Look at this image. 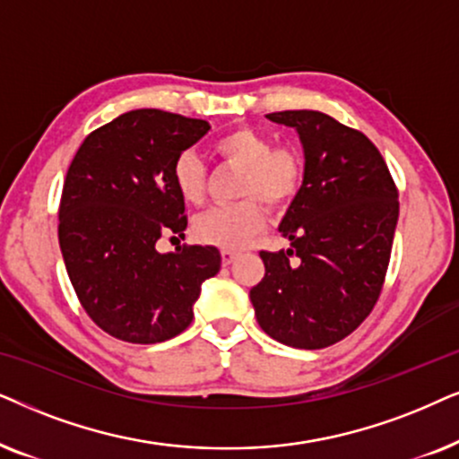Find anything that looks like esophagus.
Returning <instances> with one entry per match:
<instances>
[{"label": "esophagus", "instance_id": "esophagus-1", "mask_svg": "<svg viewBox=\"0 0 459 459\" xmlns=\"http://www.w3.org/2000/svg\"><path fill=\"white\" fill-rule=\"evenodd\" d=\"M237 252H233V249H222V264L224 266H229V264H233V262L237 260Z\"/></svg>", "mask_w": 459, "mask_h": 459}]
</instances>
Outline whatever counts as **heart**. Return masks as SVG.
<instances>
[{"label": "heart", "mask_w": 459, "mask_h": 459, "mask_svg": "<svg viewBox=\"0 0 459 459\" xmlns=\"http://www.w3.org/2000/svg\"><path fill=\"white\" fill-rule=\"evenodd\" d=\"M213 155L229 166L241 168L237 195L247 197L233 205L210 207L193 222V237L205 246L239 249L266 224L268 207H283L296 197L304 178L302 155L293 146H273L271 138L252 130L235 127L213 143ZM176 191L186 204H199L205 195L207 168L193 151H185L174 161Z\"/></svg>", "instance_id": "b5f03b06"}]
</instances>
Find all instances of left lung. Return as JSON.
<instances>
[{"label": "left lung", "mask_w": 459, "mask_h": 459, "mask_svg": "<svg viewBox=\"0 0 459 459\" xmlns=\"http://www.w3.org/2000/svg\"><path fill=\"white\" fill-rule=\"evenodd\" d=\"M304 146V180L279 230L291 247L260 252L249 291L273 340L316 351L352 333L374 310L390 262L399 193L376 144L319 111L266 115ZM296 257V261H291Z\"/></svg>", "instance_id": "obj_1"}]
</instances>
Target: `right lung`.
Instances as JSON below:
<instances>
[{"label":"right lung","mask_w":459,"mask_h":459,"mask_svg":"<svg viewBox=\"0 0 459 459\" xmlns=\"http://www.w3.org/2000/svg\"><path fill=\"white\" fill-rule=\"evenodd\" d=\"M210 130L159 108L119 115L83 140L66 172L58 241L91 321L113 338L157 344L185 332L201 283L220 271L212 246L159 254L161 235H185L174 161Z\"/></svg>","instance_id":"right-lung-1"}]
</instances>
